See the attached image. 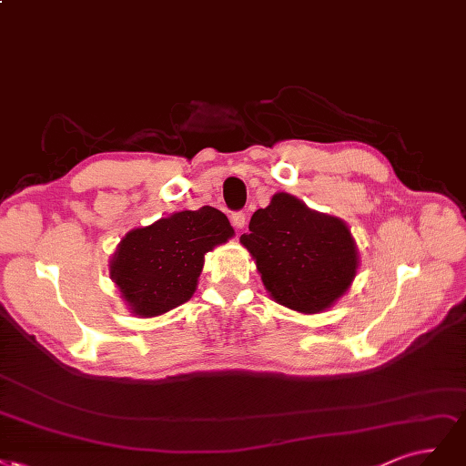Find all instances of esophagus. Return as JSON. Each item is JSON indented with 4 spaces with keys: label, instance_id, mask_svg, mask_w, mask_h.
I'll list each match as a JSON object with an SVG mask.
<instances>
[{
    "label": "esophagus",
    "instance_id": "34e87169",
    "mask_svg": "<svg viewBox=\"0 0 466 466\" xmlns=\"http://www.w3.org/2000/svg\"><path fill=\"white\" fill-rule=\"evenodd\" d=\"M232 224L236 230H242L246 227V213H242V211L232 213Z\"/></svg>",
    "mask_w": 466,
    "mask_h": 466
}]
</instances>
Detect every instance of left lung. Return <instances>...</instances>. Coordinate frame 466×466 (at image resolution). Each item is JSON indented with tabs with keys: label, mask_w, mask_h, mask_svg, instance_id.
<instances>
[{
	"label": "left lung",
	"mask_w": 466,
	"mask_h": 466,
	"mask_svg": "<svg viewBox=\"0 0 466 466\" xmlns=\"http://www.w3.org/2000/svg\"><path fill=\"white\" fill-rule=\"evenodd\" d=\"M239 242L275 302L299 313L331 308L356 277L358 249L347 224L311 211L290 193H275L268 207L255 211Z\"/></svg>",
	"instance_id": "left-lung-1"
}]
</instances>
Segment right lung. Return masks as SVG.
<instances>
[{
	"instance_id": "right-lung-1",
	"label": "right lung",
	"mask_w": 466,
	"mask_h": 466,
	"mask_svg": "<svg viewBox=\"0 0 466 466\" xmlns=\"http://www.w3.org/2000/svg\"><path fill=\"white\" fill-rule=\"evenodd\" d=\"M232 236L227 215L215 207L174 213L124 236L110 261V279L131 313L157 318L187 302L205 253Z\"/></svg>"
}]
</instances>
